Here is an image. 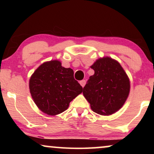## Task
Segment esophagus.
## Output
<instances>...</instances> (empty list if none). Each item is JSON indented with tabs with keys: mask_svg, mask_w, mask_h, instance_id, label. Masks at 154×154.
Returning <instances> with one entry per match:
<instances>
[{
	"mask_svg": "<svg viewBox=\"0 0 154 154\" xmlns=\"http://www.w3.org/2000/svg\"><path fill=\"white\" fill-rule=\"evenodd\" d=\"M85 83H86V81H85V80H83V81H80V84H81V85L83 88L84 87V86H85Z\"/></svg>",
	"mask_w": 154,
	"mask_h": 154,
	"instance_id": "34e87169",
	"label": "esophagus"
}]
</instances>
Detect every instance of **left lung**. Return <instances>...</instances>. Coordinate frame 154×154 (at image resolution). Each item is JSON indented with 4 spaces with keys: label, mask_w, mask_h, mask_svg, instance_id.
Listing matches in <instances>:
<instances>
[{
    "label": "left lung",
    "mask_w": 154,
    "mask_h": 154,
    "mask_svg": "<svg viewBox=\"0 0 154 154\" xmlns=\"http://www.w3.org/2000/svg\"><path fill=\"white\" fill-rule=\"evenodd\" d=\"M90 67L94 73L83 88V95L94 112L113 114L122 108L128 97L129 78L120 63L109 57L99 58Z\"/></svg>",
    "instance_id": "1"
}]
</instances>
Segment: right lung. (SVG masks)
<instances>
[{
    "mask_svg": "<svg viewBox=\"0 0 154 154\" xmlns=\"http://www.w3.org/2000/svg\"><path fill=\"white\" fill-rule=\"evenodd\" d=\"M29 90L38 108L49 116L64 112L83 92L82 86L73 78V71L63 67L59 60L40 65L29 79Z\"/></svg>",
    "mask_w": 154,
    "mask_h": 154,
    "instance_id": "right-lung-1",
    "label": "right lung"
}]
</instances>
